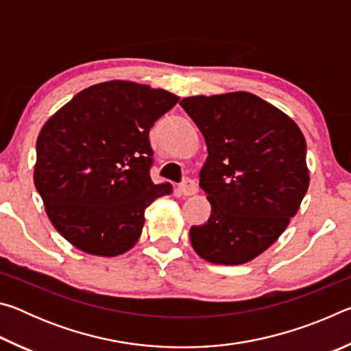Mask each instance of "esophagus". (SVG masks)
Instances as JSON below:
<instances>
[{"instance_id":"esophagus-1","label":"esophagus","mask_w":351,"mask_h":351,"mask_svg":"<svg viewBox=\"0 0 351 351\" xmlns=\"http://www.w3.org/2000/svg\"><path fill=\"white\" fill-rule=\"evenodd\" d=\"M178 190H180L184 197H190V195L197 193V184H195L193 180H184L180 186H178Z\"/></svg>"}]
</instances>
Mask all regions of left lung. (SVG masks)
Here are the masks:
<instances>
[{
	"label": "left lung",
	"instance_id": "left-lung-1",
	"mask_svg": "<svg viewBox=\"0 0 351 351\" xmlns=\"http://www.w3.org/2000/svg\"><path fill=\"white\" fill-rule=\"evenodd\" d=\"M180 105L209 153L199 187L212 212L190 228V243L210 263H247L283 234L310 186L304 134L283 111L246 91L192 96Z\"/></svg>",
	"mask_w": 351,
	"mask_h": 351
}]
</instances>
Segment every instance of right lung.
<instances>
[{
  "instance_id": "1",
  "label": "right lung",
  "mask_w": 351,
  "mask_h": 351,
  "mask_svg": "<svg viewBox=\"0 0 351 351\" xmlns=\"http://www.w3.org/2000/svg\"><path fill=\"white\" fill-rule=\"evenodd\" d=\"M180 97L110 80L69 100L41 128L35 189L51 223L80 251L116 257L138 243L145 209L171 193L153 184L148 133Z\"/></svg>"
}]
</instances>
